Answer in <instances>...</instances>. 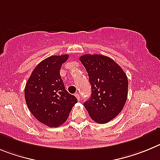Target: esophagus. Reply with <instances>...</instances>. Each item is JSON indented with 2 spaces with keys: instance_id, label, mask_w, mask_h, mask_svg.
I'll use <instances>...</instances> for the list:
<instances>
[{
  "instance_id": "1",
  "label": "esophagus",
  "mask_w": 160,
  "mask_h": 160,
  "mask_svg": "<svg viewBox=\"0 0 160 160\" xmlns=\"http://www.w3.org/2000/svg\"><path fill=\"white\" fill-rule=\"evenodd\" d=\"M75 96H76V97L77 98V100H81V99H80V93H79V92L76 93V94H75Z\"/></svg>"
}]
</instances>
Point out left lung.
<instances>
[{"label":"left lung","mask_w":160,"mask_h":160,"mask_svg":"<svg viewBox=\"0 0 160 160\" xmlns=\"http://www.w3.org/2000/svg\"><path fill=\"white\" fill-rule=\"evenodd\" d=\"M86 68L92 95L83 103L92 120L106 123L123 110L128 98V81L120 66L110 57L86 54L80 57Z\"/></svg>","instance_id":"obj_1"}]
</instances>
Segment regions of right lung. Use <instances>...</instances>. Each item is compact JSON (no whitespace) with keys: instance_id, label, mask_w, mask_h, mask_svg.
I'll use <instances>...</instances> for the list:
<instances>
[{"instance_id":"right-lung-1","label":"right lung","mask_w":160,"mask_h":160,"mask_svg":"<svg viewBox=\"0 0 160 160\" xmlns=\"http://www.w3.org/2000/svg\"><path fill=\"white\" fill-rule=\"evenodd\" d=\"M68 55L51 56L32 72L24 88L27 106L34 117L44 124L57 128L68 119L77 99L64 88L60 68Z\"/></svg>"}]
</instances>
